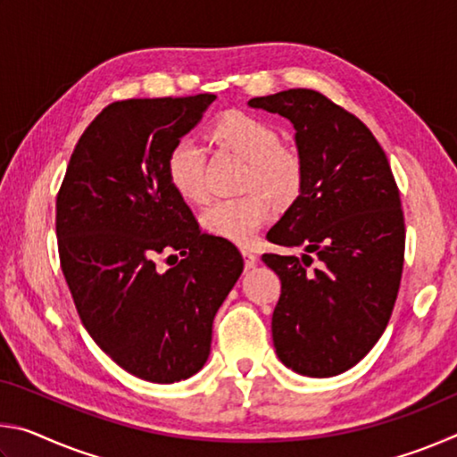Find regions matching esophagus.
I'll list each match as a JSON object with an SVG mask.
<instances>
[{
    "instance_id": "obj_1",
    "label": "esophagus",
    "mask_w": 457,
    "mask_h": 457,
    "mask_svg": "<svg viewBox=\"0 0 457 457\" xmlns=\"http://www.w3.org/2000/svg\"><path fill=\"white\" fill-rule=\"evenodd\" d=\"M242 256H244V262H245V268H252V266L256 264V262H258V256H256V253L250 252V250H245V247L242 250Z\"/></svg>"
}]
</instances>
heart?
Returning <instances> with one entry per match:
<instances>
[{
    "label": "heart",
    "mask_w": 457,
    "mask_h": 457,
    "mask_svg": "<svg viewBox=\"0 0 457 457\" xmlns=\"http://www.w3.org/2000/svg\"><path fill=\"white\" fill-rule=\"evenodd\" d=\"M212 138L247 161L242 187L262 193L250 191L237 197L215 199L201 213V223L212 236L250 244L270 215L267 195L278 205H288L300 195L304 161L296 149L280 145V133L274 125L253 114H223L212 125ZM165 169L177 195L191 204L207 199L205 154L195 141H177L167 154Z\"/></svg>",
    "instance_id": "heart-1"
}]
</instances>
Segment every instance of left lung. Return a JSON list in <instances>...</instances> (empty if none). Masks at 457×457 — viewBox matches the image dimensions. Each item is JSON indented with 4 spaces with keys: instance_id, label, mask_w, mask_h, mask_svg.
<instances>
[{
    "instance_id": "1",
    "label": "left lung",
    "mask_w": 457,
    "mask_h": 457,
    "mask_svg": "<svg viewBox=\"0 0 457 457\" xmlns=\"http://www.w3.org/2000/svg\"><path fill=\"white\" fill-rule=\"evenodd\" d=\"M296 129L304 185L272 244L304 247L303 260L264 253L280 276L272 338L286 367L335 377L381 338L395 306L405 256V220L389 161L365 122L311 88L252 98ZM314 253L321 260L310 270Z\"/></svg>"
}]
</instances>
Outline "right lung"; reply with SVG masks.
Returning <instances> with one entry per match:
<instances>
[{"instance_id":"1","label":"right lung","mask_w":457,"mask_h":457,"mask_svg":"<svg viewBox=\"0 0 457 457\" xmlns=\"http://www.w3.org/2000/svg\"><path fill=\"white\" fill-rule=\"evenodd\" d=\"M213 100L108 104L82 133L56 197L60 266L84 328L151 383L205 365L215 312L244 270L237 247L204 234L167 179L169 151ZM161 255L176 260L169 270L156 266Z\"/></svg>"}]
</instances>
